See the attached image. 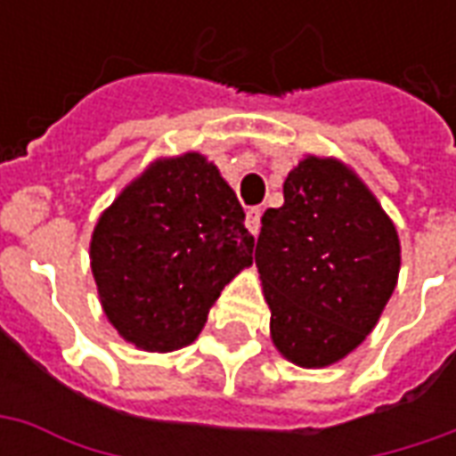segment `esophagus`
I'll list each match as a JSON object with an SVG mask.
<instances>
[{
  "instance_id": "1",
  "label": "esophagus",
  "mask_w": 456,
  "mask_h": 456,
  "mask_svg": "<svg viewBox=\"0 0 456 456\" xmlns=\"http://www.w3.org/2000/svg\"><path fill=\"white\" fill-rule=\"evenodd\" d=\"M247 229L256 237L261 232V208H248L247 209Z\"/></svg>"
}]
</instances>
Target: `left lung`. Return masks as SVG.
Masks as SVG:
<instances>
[{"mask_svg": "<svg viewBox=\"0 0 456 456\" xmlns=\"http://www.w3.org/2000/svg\"><path fill=\"white\" fill-rule=\"evenodd\" d=\"M256 268L276 349L320 369L376 327L398 283L401 241L354 170L307 156L288 173L283 205L261 217Z\"/></svg>", "mask_w": 456, "mask_h": 456, "instance_id": "8db88e82", "label": "left lung"}]
</instances>
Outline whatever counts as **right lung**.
<instances>
[{"mask_svg":"<svg viewBox=\"0 0 456 456\" xmlns=\"http://www.w3.org/2000/svg\"><path fill=\"white\" fill-rule=\"evenodd\" d=\"M215 163L200 153L151 163L104 209L90 266L107 320L143 352L195 342L209 307L241 268L254 237Z\"/></svg>","mask_w":456,"mask_h":456,"instance_id":"obj_1","label":"right lung"}]
</instances>
